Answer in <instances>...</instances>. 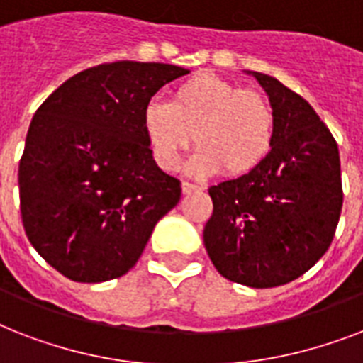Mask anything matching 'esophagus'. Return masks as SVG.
Returning <instances> with one entry per match:
<instances>
[{"mask_svg":"<svg viewBox=\"0 0 363 363\" xmlns=\"http://www.w3.org/2000/svg\"><path fill=\"white\" fill-rule=\"evenodd\" d=\"M196 192H201V186H198V184H194V182H188V181L182 182V194H184V196H190V194H196Z\"/></svg>","mask_w":363,"mask_h":363,"instance_id":"esophagus-1","label":"esophagus"}]
</instances>
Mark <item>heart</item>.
I'll list each match as a JSON object with an SVG mask.
<instances>
[{
    "mask_svg": "<svg viewBox=\"0 0 363 363\" xmlns=\"http://www.w3.org/2000/svg\"><path fill=\"white\" fill-rule=\"evenodd\" d=\"M275 109L264 94L241 88L213 73L181 82L171 104L150 101L143 109V131L154 162L175 171L192 141L196 175L242 177L258 169L275 139Z\"/></svg>",
    "mask_w": 363,
    "mask_h": 363,
    "instance_id": "1",
    "label": "heart"
}]
</instances>
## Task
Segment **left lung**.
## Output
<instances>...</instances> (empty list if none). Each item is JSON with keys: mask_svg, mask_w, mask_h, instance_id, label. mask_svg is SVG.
<instances>
[{"mask_svg": "<svg viewBox=\"0 0 363 363\" xmlns=\"http://www.w3.org/2000/svg\"><path fill=\"white\" fill-rule=\"evenodd\" d=\"M254 77L275 109L273 147L258 169L209 188L203 242L222 277L273 288L303 275L332 245L343 207L341 160L309 101L275 77Z\"/></svg>", "mask_w": 363, "mask_h": 363, "instance_id": "left-lung-1", "label": "left lung"}]
</instances>
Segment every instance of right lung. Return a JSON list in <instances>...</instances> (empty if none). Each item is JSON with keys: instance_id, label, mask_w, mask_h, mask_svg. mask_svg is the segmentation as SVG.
I'll return each instance as SVG.
<instances>
[{"instance_id": "right-lung-1", "label": "right lung", "mask_w": 363, "mask_h": 363, "mask_svg": "<svg viewBox=\"0 0 363 363\" xmlns=\"http://www.w3.org/2000/svg\"><path fill=\"white\" fill-rule=\"evenodd\" d=\"M190 73L156 62H115L71 77L33 115L18 165L20 215L39 256L77 282L125 275L181 181L154 162L143 109Z\"/></svg>"}]
</instances>
